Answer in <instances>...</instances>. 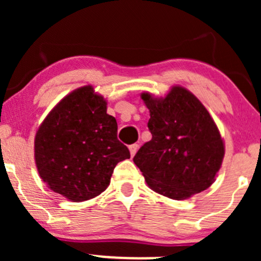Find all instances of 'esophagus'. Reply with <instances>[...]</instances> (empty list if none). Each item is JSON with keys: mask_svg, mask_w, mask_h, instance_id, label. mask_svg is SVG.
<instances>
[{"mask_svg": "<svg viewBox=\"0 0 261 261\" xmlns=\"http://www.w3.org/2000/svg\"><path fill=\"white\" fill-rule=\"evenodd\" d=\"M128 149H130V154H131V156H134V155L136 154V151H138V149H139V144H133V145L128 146Z\"/></svg>", "mask_w": 261, "mask_h": 261, "instance_id": "esophagus-1", "label": "esophagus"}]
</instances>
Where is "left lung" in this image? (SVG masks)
<instances>
[{
  "mask_svg": "<svg viewBox=\"0 0 261 261\" xmlns=\"http://www.w3.org/2000/svg\"><path fill=\"white\" fill-rule=\"evenodd\" d=\"M150 111L151 140L134 163L147 186L172 199H186L208 188L222 164L225 147L206 107L194 94L173 87L165 98L141 94Z\"/></svg>",
  "mask_w": 261,
  "mask_h": 261,
  "instance_id": "left-lung-1",
  "label": "left lung"
}]
</instances>
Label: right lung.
<instances>
[{"instance_id": "1", "label": "right lung", "mask_w": 261, "mask_h": 261, "mask_svg": "<svg viewBox=\"0 0 261 261\" xmlns=\"http://www.w3.org/2000/svg\"><path fill=\"white\" fill-rule=\"evenodd\" d=\"M130 158L117 139V122L91 86L62 99L35 136V163L51 191L73 202L101 194L117 163Z\"/></svg>"}]
</instances>
